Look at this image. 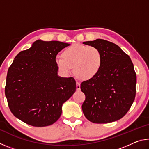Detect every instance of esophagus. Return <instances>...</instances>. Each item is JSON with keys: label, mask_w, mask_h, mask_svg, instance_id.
Returning <instances> with one entry per match:
<instances>
[{"label": "esophagus", "mask_w": 149, "mask_h": 149, "mask_svg": "<svg viewBox=\"0 0 149 149\" xmlns=\"http://www.w3.org/2000/svg\"><path fill=\"white\" fill-rule=\"evenodd\" d=\"M76 89H77V91H79L80 89H81V87H80V83L78 82V81H77V83H76Z\"/></svg>", "instance_id": "34e87169"}]
</instances>
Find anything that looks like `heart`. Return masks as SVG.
<instances>
[{"label": "heart", "mask_w": 149, "mask_h": 149, "mask_svg": "<svg viewBox=\"0 0 149 149\" xmlns=\"http://www.w3.org/2000/svg\"><path fill=\"white\" fill-rule=\"evenodd\" d=\"M56 64L63 72L68 74L74 68V73L81 79L94 77L101 68L102 55L95 46L74 44L65 48L62 56L56 58Z\"/></svg>", "instance_id": "obj_1"}]
</instances>
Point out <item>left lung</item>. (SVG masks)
Instances as JSON below:
<instances>
[{
	"label": "left lung",
	"mask_w": 149,
	"mask_h": 149,
	"mask_svg": "<svg viewBox=\"0 0 149 149\" xmlns=\"http://www.w3.org/2000/svg\"><path fill=\"white\" fill-rule=\"evenodd\" d=\"M84 44L97 47L102 64L94 77L83 81V112L95 123L113 122L127 114L135 100L137 77L132 60L117 45L98 39Z\"/></svg>",
	"instance_id": "left-lung-1"
}]
</instances>
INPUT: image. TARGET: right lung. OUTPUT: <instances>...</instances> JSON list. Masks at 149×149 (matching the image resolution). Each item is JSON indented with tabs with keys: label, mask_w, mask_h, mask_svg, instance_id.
Wrapping results in <instances>:
<instances>
[{
	"label": "right lung",
	"mask_w": 149,
	"mask_h": 149,
	"mask_svg": "<svg viewBox=\"0 0 149 149\" xmlns=\"http://www.w3.org/2000/svg\"><path fill=\"white\" fill-rule=\"evenodd\" d=\"M70 44L37 40L22 50L9 67L5 95L15 117L35 127L59 119L62 104L76 90L74 77L58 75V53Z\"/></svg>",
	"instance_id": "1"
}]
</instances>
